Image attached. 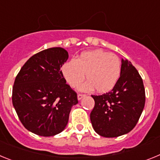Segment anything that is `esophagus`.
<instances>
[{"label": "esophagus", "mask_w": 160, "mask_h": 160, "mask_svg": "<svg viewBox=\"0 0 160 160\" xmlns=\"http://www.w3.org/2000/svg\"><path fill=\"white\" fill-rule=\"evenodd\" d=\"M85 96H86V95H85V94H78V100H81L83 97H85Z\"/></svg>", "instance_id": "obj_1"}]
</instances>
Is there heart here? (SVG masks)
Returning <instances> with one entry per match:
<instances>
[{
	"label": "heart",
	"mask_w": 160,
	"mask_h": 160,
	"mask_svg": "<svg viewBox=\"0 0 160 160\" xmlns=\"http://www.w3.org/2000/svg\"><path fill=\"white\" fill-rule=\"evenodd\" d=\"M62 72L67 83L73 88H77L84 81L87 74L88 81L82 85L85 91L96 88L99 93L112 90L122 73V64L119 58L102 49H94L83 52L75 60L63 65Z\"/></svg>",
	"instance_id": "obj_1"
}]
</instances>
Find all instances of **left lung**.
Returning <instances> with one entry per match:
<instances>
[{"label":"left lung","mask_w":160,"mask_h":160,"mask_svg":"<svg viewBox=\"0 0 160 160\" xmlns=\"http://www.w3.org/2000/svg\"><path fill=\"white\" fill-rule=\"evenodd\" d=\"M94 107L90 121L97 134L107 138L121 136L135 128L145 105V89L138 70L122 59V73L111 91L92 95Z\"/></svg>","instance_id":"1"}]
</instances>
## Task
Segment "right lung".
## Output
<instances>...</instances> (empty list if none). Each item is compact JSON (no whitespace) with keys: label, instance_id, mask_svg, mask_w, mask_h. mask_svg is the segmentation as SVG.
<instances>
[{"label":"right lung","instance_id":"add662e5","mask_svg":"<svg viewBox=\"0 0 160 160\" xmlns=\"http://www.w3.org/2000/svg\"><path fill=\"white\" fill-rule=\"evenodd\" d=\"M68 57L63 48L44 49L25 63L14 82L12 100L18 118L28 131L40 136L62 132L72 107L78 102L60 70Z\"/></svg>","mask_w":160,"mask_h":160}]
</instances>
